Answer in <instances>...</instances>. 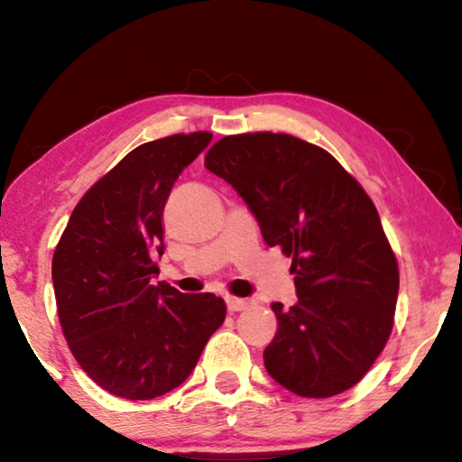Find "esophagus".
<instances>
[{"label":"esophagus","mask_w":462,"mask_h":462,"mask_svg":"<svg viewBox=\"0 0 462 462\" xmlns=\"http://www.w3.org/2000/svg\"><path fill=\"white\" fill-rule=\"evenodd\" d=\"M226 305H228V311L230 313H236V311H245L246 307H251V300L228 297V299H226Z\"/></svg>","instance_id":"34e87169"}]
</instances>
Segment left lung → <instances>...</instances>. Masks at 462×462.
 <instances>
[{"label": "left lung", "mask_w": 462, "mask_h": 462, "mask_svg": "<svg viewBox=\"0 0 462 462\" xmlns=\"http://www.w3.org/2000/svg\"><path fill=\"white\" fill-rule=\"evenodd\" d=\"M205 168L245 199L265 243L292 257L299 300L272 305L267 374L305 398L353 388L388 342L398 299V263L374 201L326 149L292 134L224 136Z\"/></svg>", "instance_id": "8db88e82"}]
</instances>
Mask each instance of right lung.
Masks as SVG:
<instances>
[{"label":"right lung","instance_id":"add662e5","mask_svg":"<svg viewBox=\"0 0 462 462\" xmlns=\"http://www.w3.org/2000/svg\"><path fill=\"white\" fill-rule=\"evenodd\" d=\"M211 136L171 134L130 151L85 192L55 246L51 278L68 346L95 383L126 401L178 388L226 319L216 294L153 282L165 201Z\"/></svg>","mask_w":462,"mask_h":462}]
</instances>
